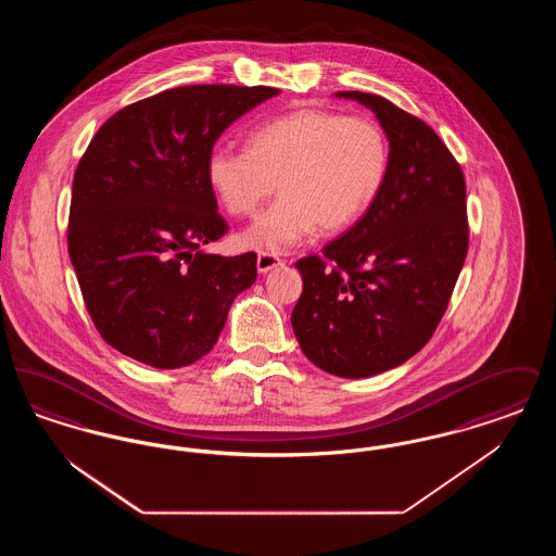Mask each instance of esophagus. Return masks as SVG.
Returning a JSON list of instances; mask_svg holds the SVG:
<instances>
[{"label":"esophagus","mask_w":556,"mask_h":556,"mask_svg":"<svg viewBox=\"0 0 556 556\" xmlns=\"http://www.w3.org/2000/svg\"><path fill=\"white\" fill-rule=\"evenodd\" d=\"M281 265H283V258H281V256H277L275 252H261V254H258V258H256V268H258V273H268L270 268Z\"/></svg>","instance_id":"1"}]
</instances>
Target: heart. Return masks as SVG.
I'll list each match as a JSON object with an SVG mask.
<instances>
[{
  "instance_id": "b5f03b06",
  "label": "heart",
  "mask_w": 556,
  "mask_h": 556,
  "mask_svg": "<svg viewBox=\"0 0 556 556\" xmlns=\"http://www.w3.org/2000/svg\"><path fill=\"white\" fill-rule=\"evenodd\" d=\"M390 139L369 116L302 108L250 132L248 148L216 146L206 181L231 216H254L241 236L248 248L283 252L311 233H338L361 220L386 186Z\"/></svg>"
}]
</instances>
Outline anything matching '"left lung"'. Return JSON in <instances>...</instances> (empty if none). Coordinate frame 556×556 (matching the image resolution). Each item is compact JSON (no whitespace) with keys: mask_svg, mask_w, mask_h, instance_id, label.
Wrapping results in <instances>:
<instances>
[{"mask_svg":"<svg viewBox=\"0 0 556 556\" xmlns=\"http://www.w3.org/2000/svg\"><path fill=\"white\" fill-rule=\"evenodd\" d=\"M336 96L375 112L390 139V170L352 229L295 263L304 290L291 327L318 369L361 379L406 363L444 317L469 248L467 187L421 118L375 93Z\"/></svg>","mask_w":556,"mask_h":556,"instance_id":"left-lung-1","label":"left lung"}]
</instances>
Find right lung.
<instances>
[{
	"label": "right lung",
	"instance_id": "add662e5",
	"mask_svg": "<svg viewBox=\"0 0 556 556\" xmlns=\"http://www.w3.org/2000/svg\"><path fill=\"white\" fill-rule=\"evenodd\" d=\"M275 87L186 85L112 114L75 170L68 254L106 344L156 369L206 356L227 313L256 281V254L202 250L229 227L206 160Z\"/></svg>",
	"mask_w": 556,
	"mask_h": 556
}]
</instances>
